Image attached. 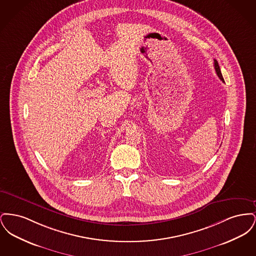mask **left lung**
I'll use <instances>...</instances> for the list:
<instances>
[{
    "instance_id": "8db88e82",
    "label": "left lung",
    "mask_w": 256,
    "mask_h": 256,
    "mask_svg": "<svg viewBox=\"0 0 256 256\" xmlns=\"http://www.w3.org/2000/svg\"><path fill=\"white\" fill-rule=\"evenodd\" d=\"M214 67H215V71H216V73H217V76H219L220 80L222 82H224V78H222V72H220V69L219 63H218V61L216 60H214Z\"/></svg>"
}]
</instances>
